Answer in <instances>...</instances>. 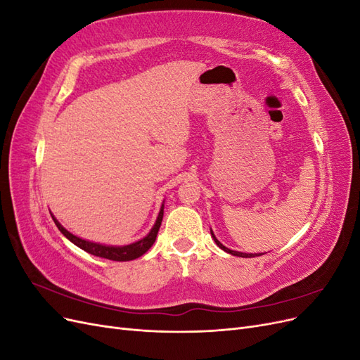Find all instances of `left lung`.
Wrapping results in <instances>:
<instances>
[{"mask_svg":"<svg viewBox=\"0 0 360 360\" xmlns=\"http://www.w3.org/2000/svg\"><path fill=\"white\" fill-rule=\"evenodd\" d=\"M210 233H212V237H213V240L216 242V245L219 246L222 250H225V252H228V254H231V255H236V257H242V258H252V257H258V255H263V254H243V252H237V250H231V249H228V248H225L219 240H217V238L214 237V234H213V231L210 230Z\"/></svg>","mask_w":360,"mask_h":360,"instance_id":"obj_1","label":"left lung"}]
</instances>
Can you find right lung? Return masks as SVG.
Instances as JSON below:
<instances>
[{"label": "right lung", "mask_w": 360, "mask_h": 360, "mask_svg": "<svg viewBox=\"0 0 360 360\" xmlns=\"http://www.w3.org/2000/svg\"><path fill=\"white\" fill-rule=\"evenodd\" d=\"M162 217H163V205H162V209L159 212V216H158L155 226L151 228V231L144 238H141V240H138L132 245H127V246H105V245L82 240V238L76 237L72 233H69L66 228H63L61 224L53 216H52V219H53V222H56V225L58 226V230L64 236H66L72 243H75L78 248L84 249L85 252H89V254L96 255V257H102V258H106V259H112V261H129V259H135L143 254H146L147 250L151 246H153V243L156 240L158 231L160 228V224H162Z\"/></svg>", "instance_id": "add662e5"}]
</instances>
